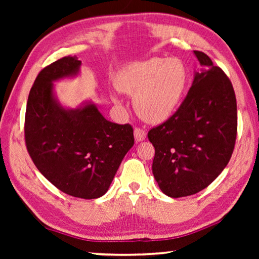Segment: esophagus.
Segmentation results:
<instances>
[{"mask_svg": "<svg viewBox=\"0 0 259 259\" xmlns=\"http://www.w3.org/2000/svg\"><path fill=\"white\" fill-rule=\"evenodd\" d=\"M134 134H135L136 142H142V140L146 138V131L142 128H139V126H136L134 130Z\"/></svg>", "mask_w": 259, "mask_h": 259, "instance_id": "esophagus-1", "label": "esophagus"}]
</instances>
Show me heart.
<instances>
[{
    "mask_svg": "<svg viewBox=\"0 0 259 259\" xmlns=\"http://www.w3.org/2000/svg\"><path fill=\"white\" fill-rule=\"evenodd\" d=\"M187 72L177 58H150L129 65L116 78L122 93L134 96L144 121L161 123L176 112L186 87Z\"/></svg>",
    "mask_w": 259,
    "mask_h": 259,
    "instance_id": "heart-1",
    "label": "heart"
}]
</instances>
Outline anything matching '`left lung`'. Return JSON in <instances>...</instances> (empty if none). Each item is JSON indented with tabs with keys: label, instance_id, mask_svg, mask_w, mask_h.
Returning a JSON list of instances; mask_svg holds the SVG:
<instances>
[{
	"label": "left lung",
	"instance_id": "1",
	"mask_svg": "<svg viewBox=\"0 0 259 259\" xmlns=\"http://www.w3.org/2000/svg\"><path fill=\"white\" fill-rule=\"evenodd\" d=\"M201 73L181 106L148 131L155 148L153 175L165 195L182 198L209 186L229 163L238 133L233 85L202 51H194Z\"/></svg>",
	"mask_w": 259,
	"mask_h": 259
}]
</instances>
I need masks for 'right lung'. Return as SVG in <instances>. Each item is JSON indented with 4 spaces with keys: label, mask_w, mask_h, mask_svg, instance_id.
Here are the masks:
<instances>
[{
    "label": "right lung",
    "mask_w": 259,
    "mask_h": 259,
    "mask_svg": "<svg viewBox=\"0 0 259 259\" xmlns=\"http://www.w3.org/2000/svg\"><path fill=\"white\" fill-rule=\"evenodd\" d=\"M81 61L64 57L38 73L25 114V143L34 164L61 192L97 199L107 192L122 160L135 143L129 123L107 121L94 104L65 109L52 82L75 75Z\"/></svg>",
    "instance_id": "add662e5"
}]
</instances>
